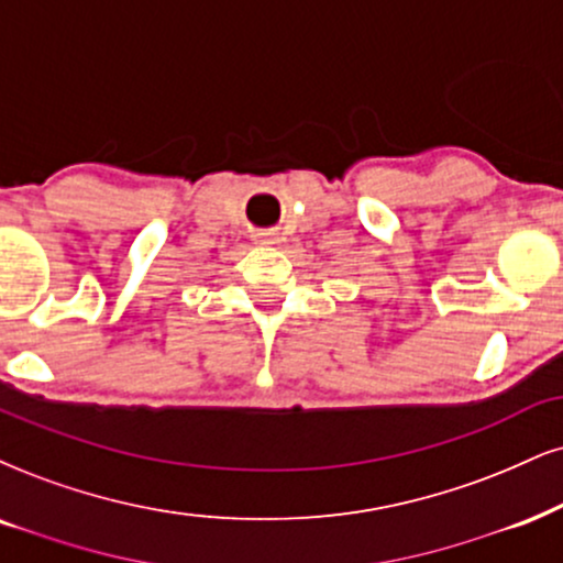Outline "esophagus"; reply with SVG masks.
Segmentation results:
<instances>
[{
  "instance_id": "34e87169",
  "label": "esophagus",
  "mask_w": 563,
  "mask_h": 563,
  "mask_svg": "<svg viewBox=\"0 0 563 563\" xmlns=\"http://www.w3.org/2000/svg\"><path fill=\"white\" fill-rule=\"evenodd\" d=\"M255 238H258V242H279L276 232H261V234H255Z\"/></svg>"
}]
</instances>
